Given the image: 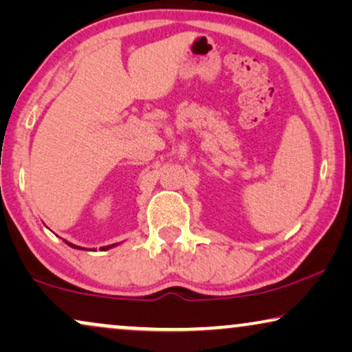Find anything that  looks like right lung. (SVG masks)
<instances>
[{
	"mask_svg": "<svg viewBox=\"0 0 352 352\" xmlns=\"http://www.w3.org/2000/svg\"><path fill=\"white\" fill-rule=\"evenodd\" d=\"M64 242L67 243V245H69V247H72V248H78V250H81V247H78V245H74V243H70V242H67V240H64ZM117 245H120V243H113V245H107V247H102V248H100V250H102V252H104V250H110V248H113V247H117ZM85 250V248H83Z\"/></svg>",
	"mask_w": 352,
	"mask_h": 352,
	"instance_id": "right-lung-1",
	"label": "right lung"
}]
</instances>
